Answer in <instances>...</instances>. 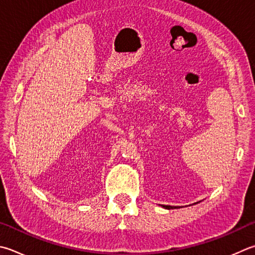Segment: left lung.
I'll list each match as a JSON object with an SVG mask.
<instances>
[{"instance_id":"left-lung-1","label":"left lung","mask_w":255,"mask_h":255,"mask_svg":"<svg viewBox=\"0 0 255 255\" xmlns=\"http://www.w3.org/2000/svg\"><path fill=\"white\" fill-rule=\"evenodd\" d=\"M166 210H173V208H177V206H170V205H161Z\"/></svg>"}]
</instances>
